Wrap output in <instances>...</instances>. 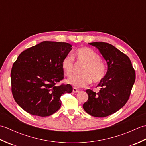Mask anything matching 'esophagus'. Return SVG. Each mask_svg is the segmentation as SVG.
<instances>
[{
	"label": "esophagus",
	"instance_id": "1",
	"mask_svg": "<svg viewBox=\"0 0 146 146\" xmlns=\"http://www.w3.org/2000/svg\"><path fill=\"white\" fill-rule=\"evenodd\" d=\"M79 92H80V90L77 88H73V92H74V93H78Z\"/></svg>",
	"mask_w": 146,
	"mask_h": 146
}]
</instances>
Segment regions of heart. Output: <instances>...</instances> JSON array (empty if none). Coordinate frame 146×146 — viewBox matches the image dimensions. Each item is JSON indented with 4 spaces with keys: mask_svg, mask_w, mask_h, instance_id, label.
Wrapping results in <instances>:
<instances>
[{
    "mask_svg": "<svg viewBox=\"0 0 146 146\" xmlns=\"http://www.w3.org/2000/svg\"><path fill=\"white\" fill-rule=\"evenodd\" d=\"M75 54L78 63L85 64V66L82 70L83 75L68 79L69 84L77 88H82L88 85L92 81L99 83L104 80L107 73V66L99 54L88 48H79ZM61 66L67 76H72L75 67L73 56L66 55L62 60Z\"/></svg>",
    "mask_w": 146,
    "mask_h": 146,
    "instance_id": "heart-1",
    "label": "heart"
}]
</instances>
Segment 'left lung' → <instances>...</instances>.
<instances>
[{
    "mask_svg": "<svg viewBox=\"0 0 146 146\" xmlns=\"http://www.w3.org/2000/svg\"><path fill=\"white\" fill-rule=\"evenodd\" d=\"M106 60L108 69L104 80L97 86L98 93L88 89V99L83 107L95 117H105L115 113L124 106L131 95L135 80V72L129 58L107 42H91Z\"/></svg>",
    "mask_w": 146,
    "mask_h": 146,
    "instance_id": "1",
    "label": "left lung"
}]
</instances>
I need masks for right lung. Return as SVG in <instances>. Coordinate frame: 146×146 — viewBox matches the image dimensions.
Here are the masks:
<instances>
[{
    "label": "right lung",
    "instance_id": "add662e5",
    "mask_svg": "<svg viewBox=\"0 0 146 146\" xmlns=\"http://www.w3.org/2000/svg\"><path fill=\"white\" fill-rule=\"evenodd\" d=\"M69 43L43 41L19 55L12 67L11 90L15 101L33 115L48 117L61 105L60 97L71 93L64 79L63 59L71 50Z\"/></svg>",
    "mask_w": 146,
    "mask_h": 146
}]
</instances>
